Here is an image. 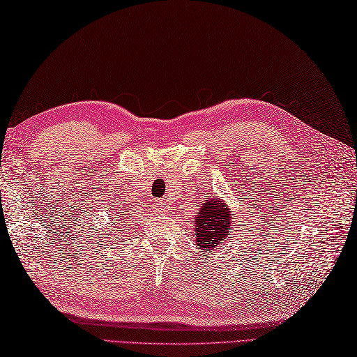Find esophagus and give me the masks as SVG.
I'll return each mask as SVG.
<instances>
[{"label":"esophagus","instance_id":"34e87169","mask_svg":"<svg viewBox=\"0 0 357 357\" xmlns=\"http://www.w3.org/2000/svg\"><path fill=\"white\" fill-rule=\"evenodd\" d=\"M155 207H156V210H159V211H165V210H167V201H165L164 198L156 199V201H155Z\"/></svg>","mask_w":357,"mask_h":357}]
</instances>
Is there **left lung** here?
Here are the masks:
<instances>
[{"label": "left lung", "instance_id": "8db88e82", "mask_svg": "<svg viewBox=\"0 0 357 357\" xmlns=\"http://www.w3.org/2000/svg\"><path fill=\"white\" fill-rule=\"evenodd\" d=\"M233 218L225 201L210 196L201 204L199 210L193 218L196 231V245L204 252L216 248L227 239Z\"/></svg>", "mask_w": 357, "mask_h": 357}]
</instances>
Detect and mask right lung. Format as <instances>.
I'll use <instances>...</instances> for the list:
<instances>
[{
  "label": "right lung",
  "mask_w": 357,
  "mask_h": 357,
  "mask_svg": "<svg viewBox=\"0 0 357 357\" xmlns=\"http://www.w3.org/2000/svg\"><path fill=\"white\" fill-rule=\"evenodd\" d=\"M123 213H124V210L123 208H121L119 207V211H116V215H113V218H110L112 219V231H116V233H121V227L119 225H123V229H124V227H126V216H123ZM118 217L119 219L116 220V218Z\"/></svg>",
  "instance_id": "obj_1"
}]
</instances>
